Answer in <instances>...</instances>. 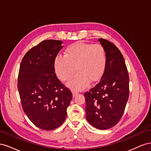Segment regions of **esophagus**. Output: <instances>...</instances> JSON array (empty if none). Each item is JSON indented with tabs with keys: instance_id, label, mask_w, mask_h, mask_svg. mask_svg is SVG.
Wrapping results in <instances>:
<instances>
[{
	"instance_id": "esophagus-1",
	"label": "esophagus",
	"mask_w": 151,
	"mask_h": 151,
	"mask_svg": "<svg viewBox=\"0 0 151 151\" xmlns=\"http://www.w3.org/2000/svg\"><path fill=\"white\" fill-rule=\"evenodd\" d=\"M79 94V92H77V91H72V95H73V97H75L76 95H77Z\"/></svg>"
}]
</instances>
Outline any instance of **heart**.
I'll use <instances>...</instances> for the list:
<instances>
[{
    "label": "heart",
    "mask_w": 151,
    "mask_h": 151,
    "mask_svg": "<svg viewBox=\"0 0 151 151\" xmlns=\"http://www.w3.org/2000/svg\"><path fill=\"white\" fill-rule=\"evenodd\" d=\"M106 65V51L101 45L77 42L65 49L64 56L58 55L54 67L58 77L68 81L78 73L68 83L71 88L81 89L88 83H94L103 76ZM76 69H75V68Z\"/></svg>",
    "instance_id": "b5f03b06"
}]
</instances>
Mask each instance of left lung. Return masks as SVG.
<instances>
[{
	"instance_id": "obj_1",
	"label": "left lung",
	"mask_w": 151,
	"mask_h": 151,
	"mask_svg": "<svg viewBox=\"0 0 151 151\" xmlns=\"http://www.w3.org/2000/svg\"><path fill=\"white\" fill-rule=\"evenodd\" d=\"M99 42L106 54V65L99 83L84 94L86 119L94 127L106 130L122 118L129 96V76L124 58L109 41Z\"/></svg>"
}]
</instances>
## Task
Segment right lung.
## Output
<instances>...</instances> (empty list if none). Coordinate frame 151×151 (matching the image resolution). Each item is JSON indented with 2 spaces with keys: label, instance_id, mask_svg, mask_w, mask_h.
<instances>
[{
  "label": "right lung",
  "instance_id": "1",
  "mask_svg": "<svg viewBox=\"0 0 151 151\" xmlns=\"http://www.w3.org/2000/svg\"><path fill=\"white\" fill-rule=\"evenodd\" d=\"M62 42L42 41L22 58L17 88L22 109L31 122L40 129L51 130L65 121L72 94L59 80L54 62Z\"/></svg>",
  "mask_w": 151,
  "mask_h": 151
}]
</instances>
